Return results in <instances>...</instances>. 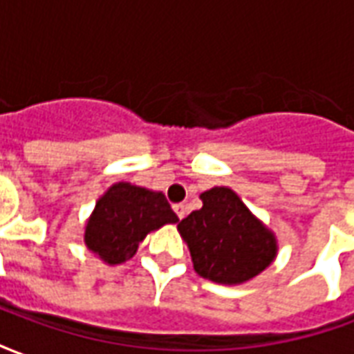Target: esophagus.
<instances>
[{
    "instance_id": "34e87169",
    "label": "esophagus",
    "mask_w": 354,
    "mask_h": 354,
    "mask_svg": "<svg viewBox=\"0 0 354 354\" xmlns=\"http://www.w3.org/2000/svg\"><path fill=\"white\" fill-rule=\"evenodd\" d=\"M174 212H176L178 218L182 220V218H185V214H187V207L182 205V203H178V205H174Z\"/></svg>"
}]
</instances>
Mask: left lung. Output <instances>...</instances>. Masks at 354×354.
I'll return each mask as SVG.
<instances>
[{
  "instance_id": "left-lung-1",
  "label": "left lung",
  "mask_w": 354,
  "mask_h": 354,
  "mask_svg": "<svg viewBox=\"0 0 354 354\" xmlns=\"http://www.w3.org/2000/svg\"><path fill=\"white\" fill-rule=\"evenodd\" d=\"M203 208L178 223L193 269L218 284H241L260 274L277 256V239L230 187L201 193Z\"/></svg>"
}]
</instances>
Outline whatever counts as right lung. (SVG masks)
<instances>
[{
    "label": "right lung",
    "instance_id": "add662e5",
    "mask_svg": "<svg viewBox=\"0 0 354 354\" xmlns=\"http://www.w3.org/2000/svg\"><path fill=\"white\" fill-rule=\"evenodd\" d=\"M176 222L161 192L119 182L96 201L85 225V245L102 261L117 266L131 260L149 231Z\"/></svg>",
    "mask_w": 354,
    "mask_h": 354
}]
</instances>
